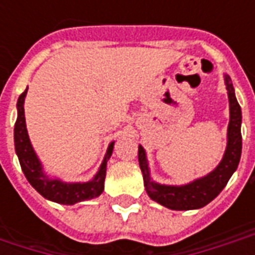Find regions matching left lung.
Returning a JSON list of instances; mask_svg holds the SVG:
<instances>
[{
	"label": "left lung",
	"mask_w": 255,
	"mask_h": 255,
	"mask_svg": "<svg viewBox=\"0 0 255 255\" xmlns=\"http://www.w3.org/2000/svg\"><path fill=\"white\" fill-rule=\"evenodd\" d=\"M225 84L228 90L230 98V124H228V143L223 160L219 166L210 172L208 176L194 180L190 184L175 187V186H162L150 180L149 168L146 154L142 146L138 149L139 166L143 173V182L146 191L149 197L172 210H190V209H199L208 205L210 201L219 195L221 190L228 183L232 173L236 171L242 153V111L238 104L234 91V86L231 78L225 75Z\"/></svg>",
	"instance_id": "8db88e82"
}]
</instances>
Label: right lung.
I'll return each mask as SVG.
<instances>
[{"label": "right lung", "mask_w": 255, "mask_h": 255, "mask_svg": "<svg viewBox=\"0 0 255 255\" xmlns=\"http://www.w3.org/2000/svg\"><path fill=\"white\" fill-rule=\"evenodd\" d=\"M25 94H27V90L24 93H21L17 100V120L14 124V149L19 157L20 166L31 186L35 188L42 197L57 203H63V205H73V203L82 202L86 199H93V198L101 195V192L104 191L106 161L109 160V157L112 155L113 143L109 144L100 171L91 182L65 184L60 180L47 179L42 172L41 162L31 146L27 128H25L24 106H23Z\"/></svg>", "instance_id": "obj_1"}]
</instances>
